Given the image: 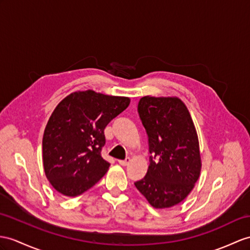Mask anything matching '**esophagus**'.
Returning <instances> with one entry per match:
<instances>
[{"mask_svg": "<svg viewBox=\"0 0 250 250\" xmlns=\"http://www.w3.org/2000/svg\"><path fill=\"white\" fill-rule=\"evenodd\" d=\"M119 163L121 164V166H123V167L128 166V164L130 163V158H126L125 160H119Z\"/></svg>", "mask_w": 250, "mask_h": 250, "instance_id": "1", "label": "esophagus"}]
</instances>
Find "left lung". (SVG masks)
Masks as SVG:
<instances>
[{"label":"left lung","mask_w":250,"mask_h":250,"mask_svg":"<svg viewBox=\"0 0 250 250\" xmlns=\"http://www.w3.org/2000/svg\"><path fill=\"white\" fill-rule=\"evenodd\" d=\"M138 112L151 156L147 173L135 186L154 208H171L190 194L202 169L195 126L178 97L144 96Z\"/></svg>","instance_id":"1"}]
</instances>
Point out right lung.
<instances>
[{
    "mask_svg": "<svg viewBox=\"0 0 250 250\" xmlns=\"http://www.w3.org/2000/svg\"><path fill=\"white\" fill-rule=\"evenodd\" d=\"M129 103V97L93 90L71 93L59 103L42 140L44 173L55 190L78 196L107 173L110 163L101 155L104 129Z\"/></svg>",
    "mask_w": 250,
    "mask_h": 250,
    "instance_id": "1",
    "label": "right lung"
}]
</instances>
